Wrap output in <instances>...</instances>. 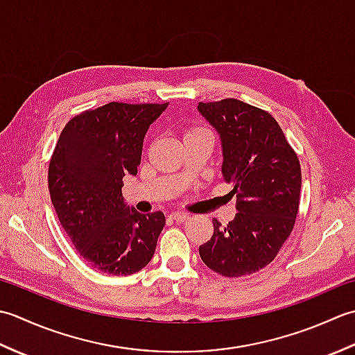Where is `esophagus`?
Instances as JSON below:
<instances>
[{"instance_id":"esophagus-1","label":"esophagus","mask_w":355,"mask_h":355,"mask_svg":"<svg viewBox=\"0 0 355 355\" xmlns=\"http://www.w3.org/2000/svg\"><path fill=\"white\" fill-rule=\"evenodd\" d=\"M169 218L172 221H177V223H186L187 220H189V215L186 214H171Z\"/></svg>"}]
</instances>
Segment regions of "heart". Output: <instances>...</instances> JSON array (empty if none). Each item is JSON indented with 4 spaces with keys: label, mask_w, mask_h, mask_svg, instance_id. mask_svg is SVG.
<instances>
[{
    "label": "heart",
    "mask_w": 355,
    "mask_h": 355,
    "mask_svg": "<svg viewBox=\"0 0 355 355\" xmlns=\"http://www.w3.org/2000/svg\"><path fill=\"white\" fill-rule=\"evenodd\" d=\"M201 135H212L210 134L206 128H201V126H187L186 131H184V140H189V139H195V137H201Z\"/></svg>",
    "instance_id": "heart-1"
}]
</instances>
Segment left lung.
I'll return each mask as SVG.
<instances>
[{"label":"left lung","instance_id":"1","mask_svg":"<svg viewBox=\"0 0 355 355\" xmlns=\"http://www.w3.org/2000/svg\"><path fill=\"white\" fill-rule=\"evenodd\" d=\"M198 111L220 134L223 180L238 209L224 227L214 220V235L200 245V256L225 277L256 273L276 258L296 223L299 157L267 111L238 99L200 102Z\"/></svg>","mask_w":355,"mask_h":355}]
</instances>
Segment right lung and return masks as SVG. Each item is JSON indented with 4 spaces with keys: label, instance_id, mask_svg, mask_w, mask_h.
<instances>
[{
    "label": "right lung",
    "instance_id": "add662e5",
    "mask_svg": "<svg viewBox=\"0 0 355 355\" xmlns=\"http://www.w3.org/2000/svg\"><path fill=\"white\" fill-rule=\"evenodd\" d=\"M166 103L110 102L74 116L49 164L53 206L78 253L93 268L130 276L153 259L163 212L126 207L123 177L135 175L143 139Z\"/></svg>",
    "mask_w": 355,
    "mask_h": 355
}]
</instances>
